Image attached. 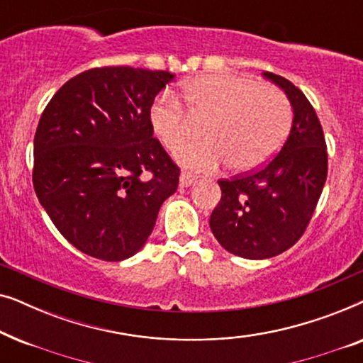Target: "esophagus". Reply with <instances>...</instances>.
Masks as SVG:
<instances>
[{
    "label": "esophagus",
    "instance_id": "34e87169",
    "mask_svg": "<svg viewBox=\"0 0 363 363\" xmlns=\"http://www.w3.org/2000/svg\"><path fill=\"white\" fill-rule=\"evenodd\" d=\"M193 182H195V177H193L191 173H188V172H182V175H180V186H182V188H188V186H191V185H193Z\"/></svg>",
    "mask_w": 363,
    "mask_h": 363
}]
</instances>
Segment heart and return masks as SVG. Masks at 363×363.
Here are the masks:
<instances>
[{
  "instance_id": "b5f03b06",
  "label": "heart",
  "mask_w": 363,
  "mask_h": 363,
  "mask_svg": "<svg viewBox=\"0 0 363 363\" xmlns=\"http://www.w3.org/2000/svg\"><path fill=\"white\" fill-rule=\"evenodd\" d=\"M182 99L195 121L206 118L205 140L177 153V160L191 170L213 172L228 162L233 170H255L279 150L289 133L287 97L252 76L206 74L188 81ZM184 108L175 94L163 91L148 111L152 130L168 150H177L193 135V121Z\"/></svg>"
}]
</instances>
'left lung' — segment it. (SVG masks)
Wrapping results in <instances>:
<instances>
[{
  "mask_svg": "<svg viewBox=\"0 0 363 363\" xmlns=\"http://www.w3.org/2000/svg\"><path fill=\"white\" fill-rule=\"evenodd\" d=\"M262 76L289 99V137L264 168L218 182L221 200L210 218L218 242L246 259H267L296 245L327 178L325 138L314 107L291 81L272 72Z\"/></svg>",
  "mask_w": 363,
  "mask_h": 363,
  "instance_id": "left-lung-1",
  "label": "left lung"
}]
</instances>
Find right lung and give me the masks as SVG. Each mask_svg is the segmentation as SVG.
<instances>
[{
  "mask_svg": "<svg viewBox=\"0 0 363 363\" xmlns=\"http://www.w3.org/2000/svg\"><path fill=\"white\" fill-rule=\"evenodd\" d=\"M168 71L96 67L69 79L34 135L33 185L59 233L102 261L138 252L180 168L153 138L148 111Z\"/></svg>",
  "mask_w": 363,
  "mask_h": 363,
  "instance_id": "right-lung-1",
  "label": "right lung"
}]
</instances>
